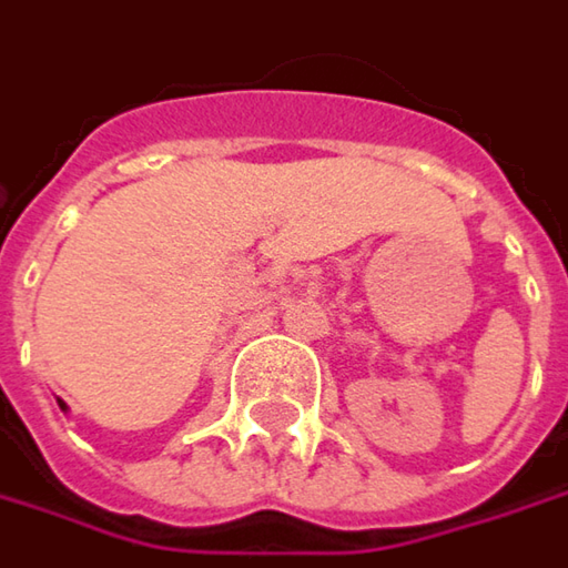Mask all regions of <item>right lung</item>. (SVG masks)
Returning <instances> with one entry per match:
<instances>
[{
    "label": "right lung",
    "instance_id": "1",
    "mask_svg": "<svg viewBox=\"0 0 568 568\" xmlns=\"http://www.w3.org/2000/svg\"><path fill=\"white\" fill-rule=\"evenodd\" d=\"M60 407H62V409H65V404H62V400H60Z\"/></svg>",
    "mask_w": 568,
    "mask_h": 568
}]
</instances>
